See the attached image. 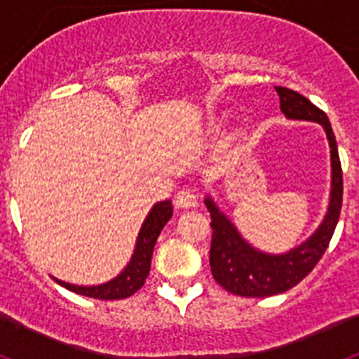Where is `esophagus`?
<instances>
[{
    "mask_svg": "<svg viewBox=\"0 0 359 359\" xmlns=\"http://www.w3.org/2000/svg\"><path fill=\"white\" fill-rule=\"evenodd\" d=\"M174 199H176V207L177 208H194V207H198V199H196V194L190 189L180 190Z\"/></svg>",
    "mask_w": 359,
    "mask_h": 359,
    "instance_id": "34e87169",
    "label": "esophagus"
}]
</instances>
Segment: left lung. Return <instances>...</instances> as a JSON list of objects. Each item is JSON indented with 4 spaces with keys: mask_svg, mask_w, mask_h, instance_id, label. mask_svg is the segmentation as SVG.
<instances>
[{
    "mask_svg": "<svg viewBox=\"0 0 359 359\" xmlns=\"http://www.w3.org/2000/svg\"><path fill=\"white\" fill-rule=\"evenodd\" d=\"M275 90L280 98V111L287 118L318 122L327 133L332 165L331 203H329V210L323 223L306 243L284 255H268L259 250H253L239 236V231L228 221L226 215L221 214L214 201L207 198L205 203H207L212 219V275L219 286H223L226 291L239 297H271V294L284 293L304 280L327 250L341 212L344 176H341L338 145H336L334 133H332L327 115L311 100H307L304 95L290 88L275 86Z\"/></svg>",
    "mask_w": 359,
    "mask_h": 359,
    "instance_id": "obj_1",
    "label": "left lung"
}]
</instances>
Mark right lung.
Wrapping results in <instances>:
<instances>
[{
	"label": "right lung",
	"mask_w": 359,
	"mask_h": 359,
	"mask_svg": "<svg viewBox=\"0 0 359 359\" xmlns=\"http://www.w3.org/2000/svg\"><path fill=\"white\" fill-rule=\"evenodd\" d=\"M170 215H172V205H170V201L156 203L152 207L147 219L144 221V226H142L140 233H138V241H136V248L135 253H133L131 262L113 280L106 282V284H100V286L90 287L73 286V284L57 280V278L55 280L61 286H65L66 290L73 291V293H79L82 297L98 298V300H122V298L131 297V294H135L136 291L144 286L145 278L149 277L152 250H154V244H156L161 228L167 224Z\"/></svg>",
	"instance_id": "1"
}]
</instances>
